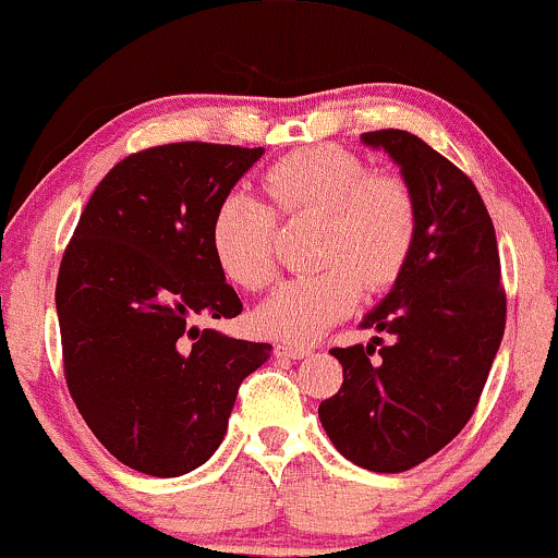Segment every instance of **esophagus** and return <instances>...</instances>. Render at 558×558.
<instances>
[{
  "mask_svg": "<svg viewBox=\"0 0 558 558\" xmlns=\"http://www.w3.org/2000/svg\"><path fill=\"white\" fill-rule=\"evenodd\" d=\"M308 352H312V349L303 347V343H277V347H274V354H277L279 360H301L306 357Z\"/></svg>",
  "mask_w": 558,
  "mask_h": 558,
  "instance_id": "34e87169",
  "label": "esophagus"
}]
</instances>
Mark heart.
I'll list each match as a JSON object with an SVG mask.
<instances>
[{"label":"heart","instance_id":"b5f03b06","mask_svg":"<svg viewBox=\"0 0 558 558\" xmlns=\"http://www.w3.org/2000/svg\"><path fill=\"white\" fill-rule=\"evenodd\" d=\"M284 217L319 215L312 277L284 281L255 312L257 330L284 341H314L347 317L367 292L405 274L418 239V204L403 177L373 174L354 153L314 145L281 155L263 174ZM209 246L222 277L263 290L277 277V215L250 193H226L209 222Z\"/></svg>","mask_w":558,"mask_h":558}]
</instances>
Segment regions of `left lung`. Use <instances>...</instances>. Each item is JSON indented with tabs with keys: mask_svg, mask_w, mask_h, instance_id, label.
I'll use <instances>...</instances> for the list:
<instances>
[{
	"mask_svg": "<svg viewBox=\"0 0 558 558\" xmlns=\"http://www.w3.org/2000/svg\"><path fill=\"white\" fill-rule=\"evenodd\" d=\"M363 142L403 171L418 204V239L403 277L360 325L387 332L389 343L332 349L343 384L322 400L319 418L354 464L403 473L470 422L508 303L492 217L473 180L408 131H367Z\"/></svg>",
	"mask_w": 558,
	"mask_h": 558,
	"instance_id": "1",
	"label": "left lung"
}]
</instances>
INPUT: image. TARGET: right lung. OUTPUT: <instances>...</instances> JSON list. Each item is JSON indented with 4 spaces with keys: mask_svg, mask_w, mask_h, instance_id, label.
Returning <instances> with one entry per match:
<instances>
[{
    "mask_svg": "<svg viewBox=\"0 0 558 558\" xmlns=\"http://www.w3.org/2000/svg\"><path fill=\"white\" fill-rule=\"evenodd\" d=\"M260 155L209 142L131 153L99 182L61 257L69 395L114 459L155 478L217 451L241 381L271 354V343L198 327L241 314L209 222Z\"/></svg>",
    "mask_w": 558,
    "mask_h": 558,
    "instance_id": "1",
    "label": "right lung"
}]
</instances>
